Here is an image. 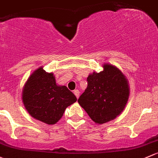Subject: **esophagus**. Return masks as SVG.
<instances>
[{"label": "esophagus", "instance_id": "obj_1", "mask_svg": "<svg viewBox=\"0 0 158 158\" xmlns=\"http://www.w3.org/2000/svg\"><path fill=\"white\" fill-rule=\"evenodd\" d=\"M79 94H80V92H79V90H75L74 91V94L76 95V97L77 98H79Z\"/></svg>", "mask_w": 158, "mask_h": 158}]
</instances>
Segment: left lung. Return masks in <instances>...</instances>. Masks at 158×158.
<instances>
[{"mask_svg":"<svg viewBox=\"0 0 158 158\" xmlns=\"http://www.w3.org/2000/svg\"><path fill=\"white\" fill-rule=\"evenodd\" d=\"M87 81V88L78 102L95 123L113 120L123 111L129 97V85L117 66L104 64L103 71L89 74Z\"/></svg>","mask_w":158,"mask_h":158,"instance_id":"left-lung-1","label":"left lung"}]
</instances>
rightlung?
<instances>
[{
	"label": "right lung",
	"instance_id": "1",
	"mask_svg": "<svg viewBox=\"0 0 158 158\" xmlns=\"http://www.w3.org/2000/svg\"><path fill=\"white\" fill-rule=\"evenodd\" d=\"M22 99L26 110L37 120L54 125L76 97L65 85H59L53 73L42 66L33 71L23 88Z\"/></svg>",
	"mask_w": 158,
	"mask_h": 158
}]
</instances>
